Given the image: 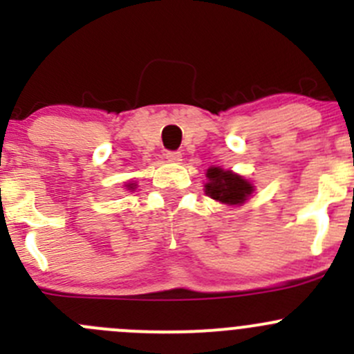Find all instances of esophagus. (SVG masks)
<instances>
[{"instance_id": "esophagus-1", "label": "esophagus", "mask_w": 354, "mask_h": 354, "mask_svg": "<svg viewBox=\"0 0 354 354\" xmlns=\"http://www.w3.org/2000/svg\"><path fill=\"white\" fill-rule=\"evenodd\" d=\"M166 159L169 160V162H180L181 160V152H176V151H169V152H166Z\"/></svg>"}]
</instances>
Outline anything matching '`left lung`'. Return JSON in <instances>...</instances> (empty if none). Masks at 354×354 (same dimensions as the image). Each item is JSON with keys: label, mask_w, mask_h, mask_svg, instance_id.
<instances>
[{"label": "left lung", "mask_w": 354, "mask_h": 354, "mask_svg": "<svg viewBox=\"0 0 354 354\" xmlns=\"http://www.w3.org/2000/svg\"><path fill=\"white\" fill-rule=\"evenodd\" d=\"M207 181L203 185L207 197L224 205H243L253 195L255 187L241 174L231 169H223L221 166H212L207 169Z\"/></svg>", "instance_id": "8db88e82"}]
</instances>
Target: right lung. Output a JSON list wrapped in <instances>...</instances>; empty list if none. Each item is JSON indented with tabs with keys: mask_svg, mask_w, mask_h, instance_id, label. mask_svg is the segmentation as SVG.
<instances>
[{
	"mask_svg": "<svg viewBox=\"0 0 354 354\" xmlns=\"http://www.w3.org/2000/svg\"><path fill=\"white\" fill-rule=\"evenodd\" d=\"M124 187H127L128 192H135V188H137V183H133V181H128V183L124 185Z\"/></svg>",
	"mask_w": 354,
	"mask_h": 354,
	"instance_id": "1",
	"label": "right lung"
}]
</instances>
